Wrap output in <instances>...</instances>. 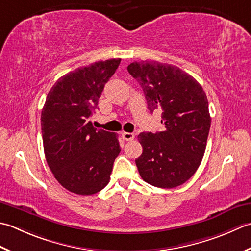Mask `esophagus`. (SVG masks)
<instances>
[{"instance_id":"1","label":"esophagus","mask_w":251,"mask_h":251,"mask_svg":"<svg viewBox=\"0 0 251 251\" xmlns=\"http://www.w3.org/2000/svg\"><path fill=\"white\" fill-rule=\"evenodd\" d=\"M121 136H122V139H124L125 141L134 140V134H133V133H130V132H124L121 134Z\"/></svg>"}]
</instances>
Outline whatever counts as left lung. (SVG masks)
<instances>
[{"instance_id":"left-lung-1","label":"left lung","mask_w":251,"mask_h":251,"mask_svg":"<svg viewBox=\"0 0 251 251\" xmlns=\"http://www.w3.org/2000/svg\"><path fill=\"white\" fill-rule=\"evenodd\" d=\"M127 71L142 86L148 109L161 111L163 131L143 132L135 160L140 176L152 186L173 188L194 176L206 150L211 118L201 85L176 66L141 61Z\"/></svg>"}]
</instances>
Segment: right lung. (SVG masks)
I'll use <instances>...</instances> for the list:
<instances>
[{
  "label": "right lung",
  "instance_id": "right-lung-1",
  "mask_svg": "<svg viewBox=\"0 0 251 251\" xmlns=\"http://www.w3.org/2000/svg\"><path fill=\"white\" fill-rule=\"evenodd\" d=\"M120 61H97L63 75L49 92L41 114L48 165L60 185L78 195L103 190L121 151L116 133L97 130L90 121Z\"/></svg>",
  "mask_w": 251,
  "mask_h": 251
}]
</instances>
